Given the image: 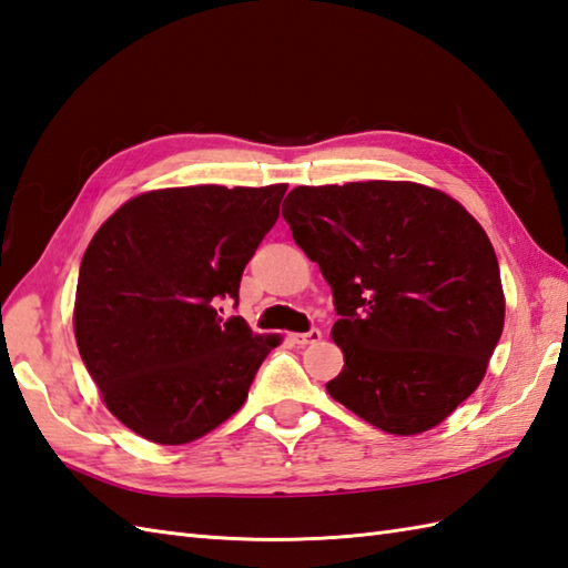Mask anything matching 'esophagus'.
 Listing matches in <instances>:
<instances>
[{
	"label": "esophagus",
	"mask_w": 568,
	"mask_h": 568,
	"mask_svg": "<svg viewBox=\"0 0 568 568\" xmlns=\"http://www.w3.org/2000/svg\"><path fill=\"white\" fill-rule=\"evenodd\" d=\"M321 337H323V333L318 331V327H311L308 333H296V335H292L294 343H296V345H301V347H304V345H313V343H318Z\"/></svg>",
	"instance_id": "34e87169"
}]
</instances>
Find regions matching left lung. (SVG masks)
<instances>
[{
	"label": "left lung",
	"mask_w": 568,
	"mask_h": 568,
	"mask_svg": "<svg viewBox=\"0 0 568 568\" xmlns=\"http://www.w3.org/2000/svg\"><path fill=\"white\" fill-rule=\"evenodd\" d=\"M282 216L333 288L345 367L327 394L390 435L443 423L481 384L506 298L494 245L413 182L296 186Z\"/></svg>",
	"instance_id": "obj_1"
}]
</instances>
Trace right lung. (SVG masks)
I'll use <instances>...</instances> for the list:
<instances>
[{
    "label": "right lung",
    "mask_w": 568,
    "mask_h": 568,
    "mask_svg": "<svg viewBox=\"0 0 568 568\" xmlns=\"http://www.w3.org/2000/svg\"><path fill=\"white\" fill-rule=\"evenodd\" d=\"M286 184L160 189L113 213L87 247L74 337L116 418L158 445H184L243 406L274 337L252 335L241 276L280 219Z\"/></svg>",
    "instance_id": "1"
}]
</instances>
